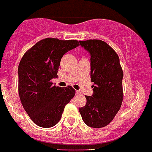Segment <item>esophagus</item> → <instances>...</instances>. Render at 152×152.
<instances>
[{"label":"esophagus","instance_id":"esophagus-1","mask_svg":"<svg viewBox=\"0 0 152 152\" xmlns=\"http://www.w3.org/2000/svg\"><path fill=\"white\" fill-rule=\"evenodd\" d=\"M80 94H81V92H80V91H76V95H80Z\"/></svg>","mask_w":152,"mask_h":152}]
</instances>
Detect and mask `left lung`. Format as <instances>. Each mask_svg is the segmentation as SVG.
<instances>
[{
  "label": "left lung",
  "mask_w": 152,
  "mask_h": 152,
  "mask_svg": "<svg viewBox=\"0 0 152 152\" xmlns=\"http://www.w3.org/2000/svg\"><path fill=\"white\" fill-rule=\"evenodd\" d=\"M91 54V79L93 95L85 96L86 105L79 108L88 126L104 127L113 120L123 99V72L119 58L107 43L101 40L80 41Z\"/></svg>",
  "instance_id": "1"
}]
</instances>
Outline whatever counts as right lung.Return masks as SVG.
<instances>
[{"mask_svg": "<svg viewBox=\"0 0 152 152\" xmlns=\"http://www.w3.org/2000/svg\"><path fill=\"white\" fill-rule=\"evenodd\" d=\"M79 45L76 40L46 38L34 44L21 59L18 69L20 101L29 118L40 127L56 125L76 94L71 86L61 88L50 80L58 76L62 56Z\"/></svg>", "mask_w": 152, "mask_h": 152, "instance_id": "obj_1", "label": "right lung"}]
</instances>
